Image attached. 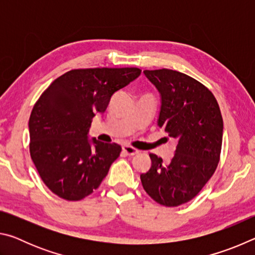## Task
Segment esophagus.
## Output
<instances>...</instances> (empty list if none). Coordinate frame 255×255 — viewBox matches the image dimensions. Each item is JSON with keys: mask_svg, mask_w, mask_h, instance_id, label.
<instances>
[{"mask_svg": "<svg viewBox=\"0 0 255 255\" xmlns=\"http://www.w3.org/2000/svg\"><path fill=\"white\" fill-rule=\"evenodd\" d=\"M123 150L127 155H135V154L138 153V149L133 148V147H131V146H129V145H124L123 146Z\"/></svg>", "mask_w": 255, "mask_h": 255, "instance_id": "34e87169", "label": "esophagus"}]
</instances>
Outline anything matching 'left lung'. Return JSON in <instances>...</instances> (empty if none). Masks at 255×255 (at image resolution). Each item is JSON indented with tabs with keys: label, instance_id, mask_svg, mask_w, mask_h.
<instances>
[{
	"label": "left lung",
	"instance_id": "8db88e82",
	"mask_svg": "<svg viewBox=\"0 0 255 255\" xmlns=\"http://www.w3.org/2000/svg\"><path fill=\"white\" fill-rule=\"evenodd\" d=\"M161 98L157 126L178 140L170 163L149 154L152 165L140 181L159 205L193 199L213 176L223 141V118L214 94L200 82L172 70L144 71Z\"/></svg>",
	"mask_w": 255,
	"mask_h": 255
}]
</instances>
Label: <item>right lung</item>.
Instances as JSON below:
<instances>
[{
    "instance_id": "right-lung-1",
    "label": "right lung",
    "mask_w": 255,
    "mask_h": 255,
    "mask_svg": "<svg viewBox=\"0 0 255 255\" xmlns=\"http://www.w3.org/2000/svg\"><path fill=\"white\" fill-rule=\"evenodd\" d=\"M140 73L136 67L72 70L38 99L29 119L30 155L51 192L76 201L101 184L122 147L89 139L92 118Z\"/></svg>"
}]
</instances>
